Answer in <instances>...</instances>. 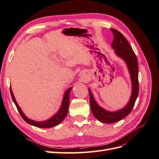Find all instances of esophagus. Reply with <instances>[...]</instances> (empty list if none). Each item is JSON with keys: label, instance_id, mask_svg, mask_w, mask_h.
Here are the masks:
<instances>
[{"label": "esophagus", "instance_id": "esophagus-1", "mask_svg": "<svg viewBox=\"0 0 159 159\" xmlns=\"http://www.w3.org/2000/svg\"><path fill=\"white\" fill-rule=\"evenodd\" d=\"M80 76H81V77H83V78H84V74H80Z\"/></svg>", "mask_w": 159, "mask_h": 159}]
</instances>
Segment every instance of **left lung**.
Listing matches in <instances>:
<instances>
[{
    "label": "left lung",
    "instance_id": "8db88e82",
    "mask_svg": "<svg viewBox=\"0 0 159 159\" xmlns=\"http://www.w3.org/2000/svg\"><path fill=\"white\" fill-rule=\"evenodd\" d=\"M110 30L113 32L114 37L111 44L112 48L115 49L116 54L121 57L126 62L130 74H131L133 89L131 98H130L127 105L123 109L115 112L107 111L99 106L95 101L90 89H89L91 111L96 119H98L99 121L105 123L117 122L131 113L134 107V103L136 102L139 90L138 79L139 66L136 55L126 38L121 32L116 29H113V28H111Z\"/></svg>",
    "mask_w": 159,
    "mask_h": 159
}]
</instances>
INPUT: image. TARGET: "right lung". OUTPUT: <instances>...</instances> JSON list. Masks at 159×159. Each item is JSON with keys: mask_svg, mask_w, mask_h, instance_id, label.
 Returning a JSON list of instances; mask_svg holds the SVG:
<instances>
[{"mask_svg": "<svg viewBox=\"0 0 159 159\" xmlns=\"http://www.w3.org/2000/svg\"><path fill=\"white\" fill-rule=\"evenodd\" d=\"M71 89H72V87L70 88L65 92L64 99H63V101H62V103H61V107L59 110V111L57 112L54 115V116H53L50 119L46 120V121H40V122H37L35 121H33V120L28 119L25 116V115L24 114L23 112L22 111L20 107L18 106L16 101L14 97V95H13V93L12 91L11 88H10V90H11V94L12 96V99L13 100L14 104H15V105H16V107L19 113L20 114L22 119L25 120L26 123H28V124L32 125H33V126L40 127V128H50L52 127L56 126L58 124H60L65 119L67 114H68L69 103H70V91H71Z\"/></svg>", "mask_w": 159, "mask_h": 159, "instance_id": "obj_1", "label": "right lung"}]
</instances>
